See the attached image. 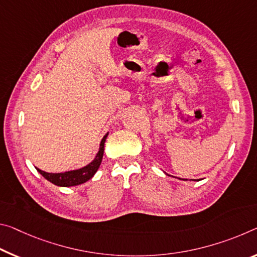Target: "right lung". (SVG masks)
<instances>
[{"label":"right lung","mask_w":257,"mask_h":257,"mask_svg":"<svg viewBox=\"0 0 257 257\" xmlns=\"http://www.w3.org/2000/svg\"><path fill=\"white\" fill-rule=\"evenodd\" d=\"M107 135L108 134H106V135L103 137V140H101L99 151H98V153H97L95 160H93L91 164H89L88 166L83 167V168L77 169V170H71V172H66V173H58V174L46 173L41 169H38V168L36 169H38V172L42 175L46 180L51 182L52 184H55V185L75 186V185L83 184V183L90 180V178L93 176V175H95V173L99 168L101 160H103L104 143H105V141H106Z\"/></svg>","instance_id":"add662e5"}]
</instances>
